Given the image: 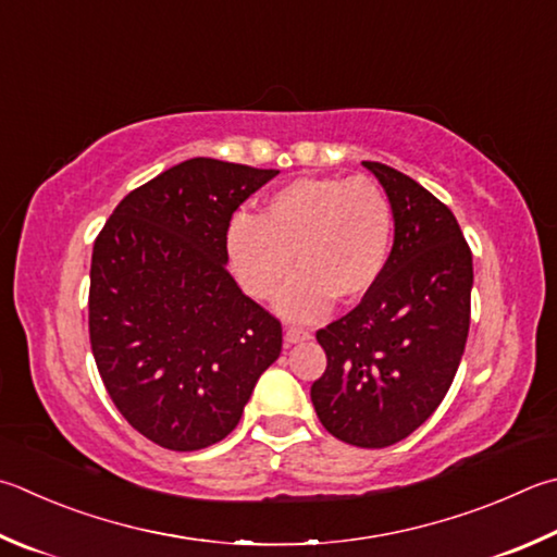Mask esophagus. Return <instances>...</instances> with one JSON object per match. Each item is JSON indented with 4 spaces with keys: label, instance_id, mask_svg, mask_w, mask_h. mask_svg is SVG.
<instances>
[{
    "label": "esophagus",
    "instance_id": "esophagus-1",
    "mask_svg": "<svg viewBox=\"0 0 557 557\" xmlns=\"http://www.w3.org/2000/svg\"><path fill=\"white\" fill-rule=\"evenodd\" d=\"M309 338H311V333L307 329H301V326H289L285 331L287 343H301V341H309Z\"/></svg>",
    "mask_w": 557,
    "mask_h": 557
}]
</instances>
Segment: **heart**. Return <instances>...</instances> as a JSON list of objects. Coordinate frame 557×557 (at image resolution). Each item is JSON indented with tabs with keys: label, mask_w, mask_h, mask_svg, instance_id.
<instances>
[{
	"label": "heart",
	"mask_w": 557,
	"mask_h": 557,
	"mask_svg": "<svg viewBox=\"0 0 557 557\" xmlns=\"http://www.w3.org/2000/svg\"><path fill=\"white\" fill-rule=\"evenodd\" d=\"M236 280L252 299L282 292L280 311L311 321L331 297L358 301L375 287L392 246V205L372 177H301L272 191L258 219L238 214L226 236Z\"/></svg>",
	"instance_id": "heart-1"
}]
</instances>
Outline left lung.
I'll return each mask as SVG.
<instances>
[{
	"instance_id": "1",
	"label": "left lung",
	"mask_w": 557,
	"mask_h": 557,
	"mask_svg": "<svg viewBox=\"0 0 557 557\" xmlns=\"http://www.w3.org/2000/svg\"><path fill=\"white\" fill-rule=\"evenodd\" d=\"M394 214V246L356 309L317 331L326 370L311 384L331 436L358 448L407 438L446 397L470 331L472 252L441 199L366 160Z\"/></svg>"
}]
</instances>
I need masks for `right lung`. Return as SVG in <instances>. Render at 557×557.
Segmentation results:
<instances>
[{"label": "right lung", "mask_w": 557, "mask_h": 557, "mask_svg": "<svg viewBox=\"0 0 557 557\" xmlns=\"http://www.w3.org/2000/svg\"><path fill=\"white\" fill-rule=\"evenodd\" d=\"M280 170L191 158L119 201L89 270V343L114 407L168 450L236 429L282 323L226 270L234 211Z\"/></svg>", "instance_id": "add662e5"}]
</instances>
